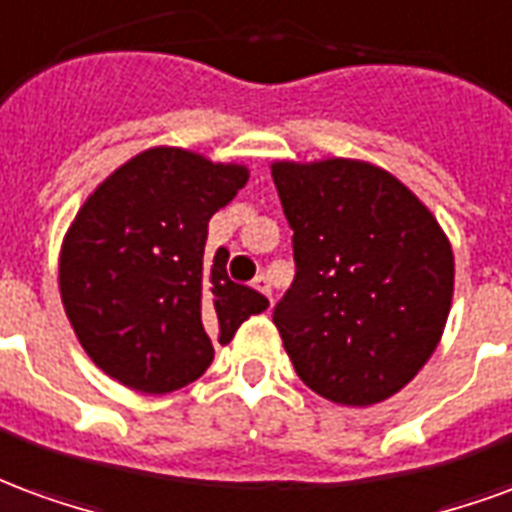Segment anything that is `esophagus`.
Instances as JSON below:
<instances>
[{
    "instance_id": "obj_1",
    "label": "esophagus",
    "mask_w": 512,
    "mask_h": 512,
    "mask_svg": "<svg viewBox=\"0 0 512 512\" xmlns=\"http://www.w3.org/2000/svg\"><path fill=\"white\" fill-rule=\"evenodd\" d=\"M253 289H256V292L264 294V297H272L270 281H267V278H264V275H259V278H256V281H253Z\"/></svg>"
}]
</instances>
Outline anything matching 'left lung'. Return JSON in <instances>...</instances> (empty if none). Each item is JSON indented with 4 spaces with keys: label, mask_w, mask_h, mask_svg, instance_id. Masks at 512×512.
I'll return each mask as SVG.
<instances>
[{
    "label": "left lung",
    "mask_w": 512,
    "mask_h": 512,
    "mask_svg": "<svg viewBox=\"0 0 512 512\" xmlns=\"http://www.w3.org/2000/svg\"><path fill=\"white\" fill-rule=\"evenodd\" d=\"M297 275L272 311L302 382L374 406L412 382L445 333L453 245L434 212L368 160H275Z\"/></svg>",
    "instance_id": "1"
}]
</instances>
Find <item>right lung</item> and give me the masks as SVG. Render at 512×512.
Listing matches in <instances>:
<instances>
[{
	"instance_id": "obj_1",
	"label": "right lung",
	"mask_w": 512,
	"mask_h": 512,
	"mask_svg": "<svg viewBox=\"0 0 512 512\" xmlns=\"http://www.w3.org/2000/svg\"><path fill=\"white\" fill-rule=\"evenodd\" d=\"M251 177L182 147H149L81 204L59 251L70 327L103 374L147 395L174 393L210 368L267 297L229 281L207 223Z\"/></svg>"
}]
</instances>
